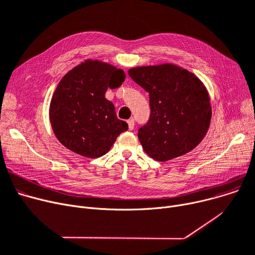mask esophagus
<instances>
[{
  "instance_id": "34e87169",
  "label": "esophagus",
  "mask_w": 255,
  "mask_h": 255,
  "mask_svg": "<svg viewBox=\"0 0 255 255\" xmlns=\"http://www.w3.org/2000/svg\"><path fill=\"white\" fill-rule=\"evenodd\" d=\"M128 127H129V130H133V128H134V120L133 119H130L128 120Z\"/></svg>"
}]
</instances>
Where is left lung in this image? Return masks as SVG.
<instances>
[{
	"label": "left lung",
	"mask_w": 255,
	"mask_h": 255,
	"mask_svg": "<svg viewBox=\"0 0 255 255\" xmlns=\"http://www.w3.org/2000/svg\"><path fill=\"white\" fill-rule=\"evenodd\" d=\"M128 74L150 96L149 122L138 130L144 152L165 162L196 148L212 118L210 96L202 80L170 63L134 67Z\"/></svg>",
	"instance_id": "1"
}]
</instances>
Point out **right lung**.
Returning <instances> with one entry per match:
<instances>
[{"label": "right lung", "instance_id": "obj_1", "mask_svg": "<svg viewBox=\"0 0 255 255\" xmlns=\"http://www.w3.org/2000/svg\"><path fill=\"white\" fill-rule=\"evenodd\" d=\"M124 80L122 69L99 60H86L64 75L49 105L52 131L64 146L88 158L111 150L128 124L117 118L105 92Z\"/></svg>", "mask_w": 255, "mask_h": 255}]
</instances>
